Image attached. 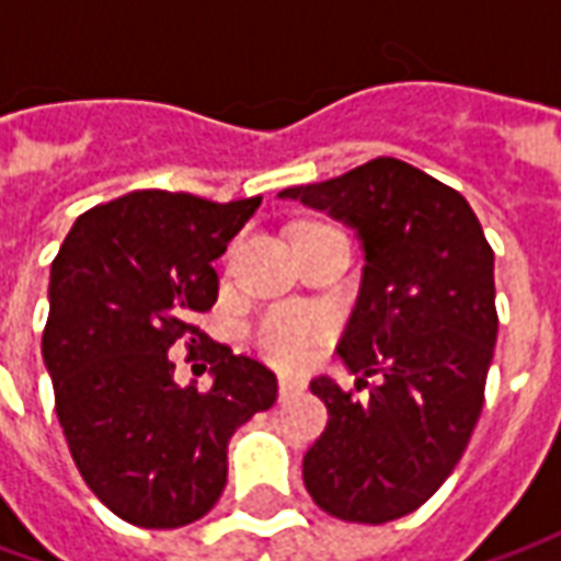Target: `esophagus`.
<instances>
[{
  "label": "esophagus",
  "instance_id": "esophagus-1",
  "mask_svg": "<svg viewBox=\"0 0 561 561\" xmlns=\"http://www.w3.org/2000/svg\"><path fill=\"white\" fill-rule=\"evenodd\" d=\"M304 390V381H297V378L282 376L279 378V400H291L294 393H300Z\"/></svg>",
  "mask_w": 561,
  "mask_h": 561
}]
</instances>
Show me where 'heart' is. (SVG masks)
<instances>
[{"mask_svg":"<svg viewBox=\"0 0 561 561\" xmlns=\"http://www.w3.org/2000/svg\"><path fill=\"white\" fill-rule=\"evenodd\" d=\"M330 333L333 324L318 309H276L257 328V348L270 364L300 369L316 360Z\"/></svg>","mask_w":561,"mask_h":561,"instance_id":"heart-1","label":"heart"}]
</instances>
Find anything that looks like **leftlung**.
I'll use <instances>...</instances> for the list:
<instances>
[{
	"label": "left lung",
	"mask_w": 561,
	"mask_h": 561,
	"mask_svg": "<svg viewBox=\"0 0 561 561\" xmlns=\"http://www.w3.org/2000/svg\"><path fill=\"white\" fill-rule=\"evenodd\" d=\"M279 197L328 209L366 252L340 357L370 393L309 385L328 426L306 450V490L345 523L400 519L445 483L481 417L499 333L493 249L457 188L390 156Z\"/></svg>",
	"instance_id": "1"
}]
</instances>
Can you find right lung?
I'll use <instances>...</instances> for the list:
<instances>
[{
  "label": "right lung",
  "mask_w": 561,
  "mask_h": 561,
  "mask_svg": "<svg viewBox=\"0 0 561 561\" xmlns=\"http://www.w3.org/2000/svg\"><path fill=\"white\" fill-rule=\"evenodd\" d=\"M257 204L140 188L78 216L54 257L42 354L56 417L87 486L131 526L204 517L237 426L276 402L267 366L197 328L219 297L213 261ZM176 347L214 366L213 389L172 381Z\"/></svg>",
  "instance_id": "1"
}]
</instances>
